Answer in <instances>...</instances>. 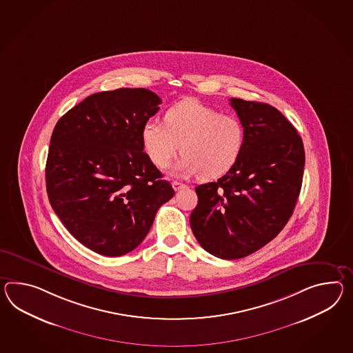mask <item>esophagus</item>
<instances>
[{
	"label": "esophagus",
	"mask_w": 353,
	"mask_h": 353,
	"mask_svg": "<svg viewBox=\"0 0 353 353\" xmlns=\"http://www.w3.org/2000/svg\"><path fill=\"white\" fill-rule=\"evenodd\" d=\"M172 188L174 191H179V190L186 188V185H185V183H182V182H179V181H173Z\"/></svg>",
	"instance_id": "esophagus-1"
}]
</instances>
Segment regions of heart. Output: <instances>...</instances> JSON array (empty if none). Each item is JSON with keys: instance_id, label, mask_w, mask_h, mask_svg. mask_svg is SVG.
I'll use <instances>...</instances> for the list:
<instances>
[{"instance_id": "heart-1", "label": "heart", "mask_w": 353, "mask_h": 353, "mask_svg": "<svg viewBox=\"0 0 353 353\" xmlns=\"http://www.w3.org/2000/svg\"><path fill=\"white\" fill-rule=\"evenodd\" d=\"M164 123L146 121L141 143L158 168L168 167L181 153L177 172L199 173L215 180L230 172L240 158L245 131L239 119L195 101H182L164 113Z\"/></svg>"}]
</instances>
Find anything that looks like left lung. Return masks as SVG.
I'll return each instance as SVG.
<instances>
[{
  "mask_svg": "<svg viewBox=\"0 0 353 353\" xmlns=\"http://www.w3.org/2000/svg\"><path fill=\"white\" fill-rule=\"evenodd\" d=\"M245 131L236 165L216 182L195 188L190 225L201 248L216 258L241 259L283 230L300 195L302 139L273 105L231 98Z\"/></svg>",
  "mask_w": 353,
  "mask_h": 353,
  "instance_id": "1",
  "label": "left lung"
}]
</instances>
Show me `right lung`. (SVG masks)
I'll list each match as a JSON object with an SVG mask.
<instances>
[{
	"label": "right lung",
	"mask_w": 353,
	"mask_h": 353,
	"mask_svg": "<svg viewBox=\"0 0 353 353\" xmlns=\"http://www.w3.org/2000/svg\"><path fill=\"white\" fill-rule=\"evenodd\" d=\"M161 103L144 88L95 93L52 132L46 164L52 209L97 254L121 256L137 249L174 195L141 143L143 125Z\"/></svg>",
	"instance_id": "add662e5"
}]
</instances>
